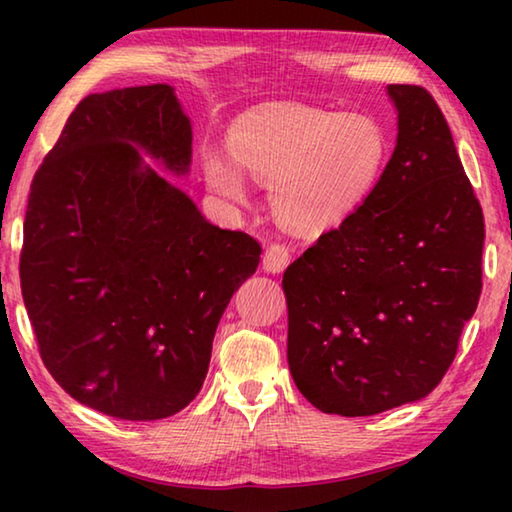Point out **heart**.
Masks as SVG:
<instances>
[{
  "label": "heart",
  "instance_id": "obj_1",
  "mask_svg": "<svg viewBox=\"0 0 512 512\" xmlns=\"http://www.w3.org/2000/svg\"><path fill=\"white\" fill-rule=\"evenodd\" d=\"M345 201H348L345 180L325 176L316 183H309L302 192L287 189L277 205H280V212L291 228L314 232L323 230L334 216H339Z\"/></svg>",
  "mask_w": 512,
  "mask_h": 512
}]
</instances>
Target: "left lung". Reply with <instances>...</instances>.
I'll return each instance as SVG.
<instances>
[{"mask_svg": "<svg viewBox=\"0 0 512 512\" xmlns=\"http://www.w3.org/2000/svg\"><path fill=\"white\" fill-rule=\"evenodd\" d=\"M189 169L192 119L155 83L85 97L33 176L24 307L51 377L112 418L164 420L194 400L262 255L173 185Z\"/></svg>", "mask_w": 512, "mask_h": 512, "instance_id": "8db88e82", "label": "left lung"}]
</instances>
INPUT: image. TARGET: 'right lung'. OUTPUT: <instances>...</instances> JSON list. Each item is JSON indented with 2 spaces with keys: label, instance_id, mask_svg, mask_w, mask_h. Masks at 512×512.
Returning a JSON list of instances; mask_svg holds the SVG:
<instances>
[{
  "label": "right lung",
  "instance_id": "1",
  "mask_svg": "<svg viewBox=\"0 0 512 512\" xmlns=\"http://www.w3.org/2000/svg\"><path fill=\"white\" fill-rule=\"evenodd\" d=\"M413 137H397L363 203L282 277L291 377L323 413L357 418L427 397L479 302L481 205L452 135L424 162L409 158Z\"/></svg>",
  "mask_w": 512,
  "mask_h": 512
}]
</instances>
